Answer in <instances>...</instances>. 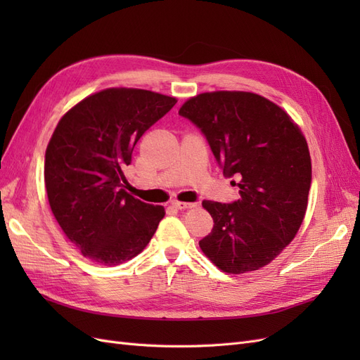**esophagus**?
Returning a JSON list of instances; mask_svg holds the SVG:
<instances>
[{"mask_svg":"<svg viewBox=\"0 0 360 360\" xmlns=\"http://www.w3.org/2000/svg\"><path fill=\"white\" fill-rule=\"evenodd\" d=\"M172 205L176 207L177 210H188V209H193V207L197 205V202H180V201H176V202H172Z\"/></svg>","mask_w":360,"mask_h":360,"instance_id":"obj_1","label":"esophagus"}]
</instances>
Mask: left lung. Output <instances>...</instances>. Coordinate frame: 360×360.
Masks as SVG:
<instances>
[{
    "instance_id": "8db88e82",
    "label": "left lung",
    "mask_w": 360,
    "mask_h": 360,
    "mask_svg": "<svg viewBox=\"0 0 360 360\" xmlns=\"http://www.w3.org/2000/svg\"><path fill=\"white\" fill-rule=\"evenodd\" d=\"M179 114L197 126L240 200L202 201L213 230L202 252L226 274L264 267L297 234L308 205L312 171L307 139L288 114L245 91L202 93Z\"/></svg>"
}]
</instances>
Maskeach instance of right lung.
Instances as JSON below:
<instances>
[{"label": "right lung", "instance_id": "right-lung-1", "mask_svg": "<svg viewBox=\"0 0 360 360\" xmlns=\"http://www.w3.org/2000/svg\"><path fill=\"white\" fill-rule=\"evenodd\" d=\"M177 103L136 89H108L64 115L49 141L45 184L51 210L82 255L102 266L134 258L165 216L126 192L124 169L147 130Z\"/></svg>", "mask_w": 360, "mask_h": 360}]
</instances>
